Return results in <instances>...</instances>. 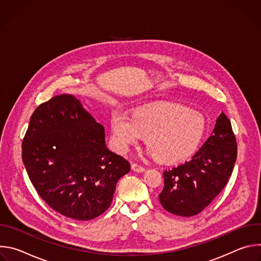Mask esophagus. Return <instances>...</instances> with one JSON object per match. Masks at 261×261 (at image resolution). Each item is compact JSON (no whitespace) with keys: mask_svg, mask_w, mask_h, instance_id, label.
<instances>
[{"mask_svg":"<svg viewBox=\"0 0 261 261\" xmlns=\"http://www.w3.org/2000/svg\"><path fill=\"white\" fill-rule=\"evenodd\" d=\"M131 168H132L133 171H136V172H143V171L145 170L144 167H142L141 165L136 164V163H133V164L131 165Z\"/></svg>","mask_w":261,"mask_h":261,"instance_id":"1","label":"esophagus"}]
</instances>
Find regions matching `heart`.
Wrapping results in <instances>:
<instances>
[{"instance_id": "heart-1", "label": "heart", "mask_w": 261, "mask_h": 261, "mask_svg": "<svg viewBox=\"0 0 261 261\" xmlns=\"http://www.w3.org/2000/svg\"><path fill=\"white\" fill-rule=\"evenodd\" d=\"M110 129L118 151L125 152L145 137L158 161L175 163L195 152L205 133L206 120L197 110L162 103L139 107L132 117L117 110L111 116Z\"/></svg>"}]
</instances>
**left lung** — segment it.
I'll use <instances>...</instances> for the list:
<instances>
[{
	"label": "left lung",
	"mask_w": 261,
	"mask_h": 261,
	"mask_svg": "<svg viewBox=\"0 0 261 261\" xmlns=\"http://www.w3.org/2000/svg\"><path fill=\"white\" fill-rule=\"evenodd\" d=\"M237 155L230 121L221 113L212 134L192 159L164 171V188L159 194L161 205L176 216L199 214L225 187Z\"/></svg>",
	"instance_id": "1"
}]
</instances>
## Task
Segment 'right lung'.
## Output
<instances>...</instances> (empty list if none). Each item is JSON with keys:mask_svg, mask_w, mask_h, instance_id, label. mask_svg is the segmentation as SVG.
Masks as SVG:
<instances>
[{"mask_svg": "<svg viewBox=\"0 0 261 261\" xmlns=\"http://www.w3.org/2000/svg\"><path fill=\"white\" fill-rule=\"evenodd\" d=\"M22 161L40 197L56 212L87 221L111 204L129 162L109 151L104 127L72 95L37 107L22 140Z\"/></svg>", "mask_w": 261, "mask_h": 261, "instance_id": "obj_1", "label": "right lung"}]
</instances>
